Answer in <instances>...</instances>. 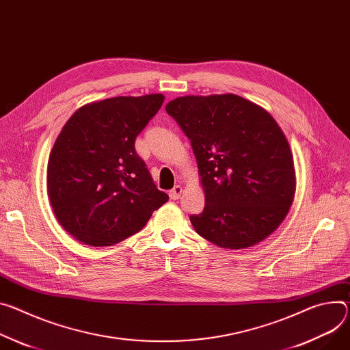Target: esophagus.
<instances>
[{
    "instance_id": "34e87169",
    "label": "esophagus",
    "mask_w": 350,
    "mask_h": 350,
    "mask_svg": "<svg viewBox=\"0 0 350 350\" xmlns=\"http://www.w3.org/2000/svg\"><path fill=\"white\" fill-rule=\"evenodd\" d=\"M181 187L180 185H176L173 189H170V193H169V197H170V200H178L180 197H181Z\"/></svg>"
}]
</instances>
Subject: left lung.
<instances>
[{
  "instance_id": "8db88e82",
  "label": "left lung",
  "mask_w": 350,
  "mask_h": 350,
  "mask_svg": "<svg viewBox=\"0 0 350 350\" xmlns=\"http://www.w3.org/2000/svg\"><path fill=\"white\" fill-rule=\"evenodd\" d=\"M166 111L197 159L205 206L189 216L196 232L230 250L267 239L288 215L296 191L293 154L273 117L232 93L177 98Z\"/></svg>"
}]
</instances>
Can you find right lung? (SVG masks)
<instances>
[{
	"label": "right lung",
	"mask_w": 350,
	"mask_h": 350,
	"mask_svg": "<svg viewBox=\"0 0 350 350\" xmlns=\"http://www.w3.org/2000/svg\"><path fill=\"white\" fill-rule=\"evenodd\" d=\"M163 100L154 93L93 102L62 126L49 159L47 193L58 224L77 240L113 245L138 233L167 202L135 150V138Z\"/></svg>",
	"instance_id": "1"
}]
</instances>
